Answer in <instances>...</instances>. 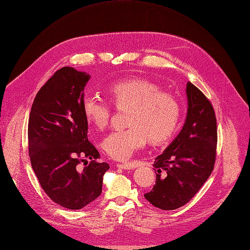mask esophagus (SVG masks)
<instances>
[{
    "label": "esophagus",
    "mask_w": 250,
    "mask_h": 250,
    "mask_svg": "<svg viewBox=\"0 0 250 250\" xmlns=\"http://www.w3.org/2000/svg\"><path fill=\"white\" fill-rule=\"evenodd\" d=\"M118 168L122 169H134L136 168V165L133 162H125V164H117L116 166Z\"/></svg>",
    "instance_id": "1"
}]
</instances>
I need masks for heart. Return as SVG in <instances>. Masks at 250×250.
<instances>
[{
  "label": "heart",
  "mask_w": 250,
  "mask_h": 250,
  "mask_svg": "<svg viewBox=\"0 0 250 250\" xmlns=\"http://www.w3.org/2000/svg\"><path fill=\"white\" fill-rule=\"evenodd\" d=\"M110 101L117 107H129L125 129L114 131L103 142L107 154L116 160L131 158L143 148L148 139L154 144L167 142L175 135L181 118V107L172 95L147 79L132 78L118 81L107 90ZM84 117L96 127L104 128L112 110L106 101L85 95L82 101Z\"/></svg>",
  "instance_id": "obj_1"
}]
</instances>
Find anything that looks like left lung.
<instances>
[{"label": "left lung", "mask_w": 250, "mask_h": 250, "mask_svg": "<svg viewBox=\"0 0 250 250\" xmlns=\"http://www.w3.org/2000/svg\"><path fill=\"white\" fill-rule=\"evenodd\" d=\"M188 112L178 137L155 158L156 182L145 198L155 208L177 209L188 203L214 167L218 129L214 109L205 95L187 83Z\"/></svg>", "instance_id": "left-lung-1"}]
</instances>
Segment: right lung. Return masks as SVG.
I'll use <instances>...</instances> for the list:
<instances>
[{
    "label": "right lung",
    "mask_w": 250,
    "mask_h": 250,
    "mask_svg": "<svg viewBox=\"0 0 250 250\" xmlns=\"http://www.w3.org/2000/svg\"><path fill=\"white\" fill-rule=\"evenodd\" d=\"M90 75L62 67L42 86L28 121V153L32 169L48 196L68 209H81L100 196L109 169L98 162V150L88 140V121L82 109ZM83 157L91 161L83 169Z\"/></svg>",
    "instance_id": "add662e5"
}]
</instances>
